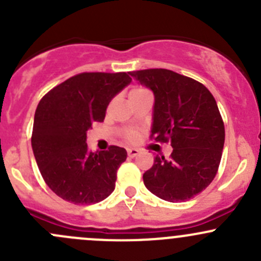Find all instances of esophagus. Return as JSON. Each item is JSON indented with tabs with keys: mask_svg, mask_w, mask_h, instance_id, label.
<instances>
[{
	"mask_svg": "<svg viewBox=\"0 0 261 261\" xmlns=\"http://www.w3.org/2000/svg\"><path fill=\"white\" fill-rule=\"evenodd\" d=\"M139 150L138 149H127V155H128V158H135L136 155L139 154Z\"/></svg>",
	"mask_w": 261,
	"mask_h": 261,
	"instance_id": "34e87169",
	"label": "esophagus"
}]
</instances>
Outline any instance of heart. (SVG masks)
<instances>
[{
    "label": "heart",
    "instance_id": "1",
    "mask_svg": "<svg viewBox=\"0 0 261 261\" xmlns=\"http://www.w3.org/2000/svg\"><path fill=\"white\" fill-rule=\"evenodd\" d=\"M146 89L145 88H140V87H136V88H133L130 91V98L136 96H140V94L146 93ZM121 136L125 141H127L128 144H135L138 143L139 139H140V133L135 128H123L121 130Z\"/></svg>",
    "mask_w": 261,
    "mask_h": 261
}]
</instances>
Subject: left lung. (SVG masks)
<instances>
[{
  "mask_svg": "<svg viewBox=\"0 0 261 261\" xmlns=\"http://www.w3.org/2000/svg\"><path fill=\"white\" fill-rule=\"evenodd\" d=\"M130 75L154 93L150 138L173 147L169 159L155 156L144 184L164 201H188L211 184L220 167L225 125L215 97L202 83L169 69Z\"/></svg>",
  "mask_w": 261,
  "mask_h": 261,
  "instance_id": "left-lung-1",
  "label": "left lung"
}]
</instances>
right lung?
Returning <instances> with one entry per match:
<instances>
[{
    "instance_id": "right-lung-1",
    "label": "right lung",
    "mask_w": 261,
    "mask_h": 261,
    "mask_svg": "<svg viewBox=\"0 0 261 261\" xmlns=\"http://www.w3.org/2000/svg\"><path fill=\"white\" fill-rule=\"evenodd\" d=\"M131 82L128 73H80L40 99L31 145L36 164L57 196L74 204H93L114 192L123 147L92 152L87 131L102 122L116 94Z\"/></svg>"
}]
</instances>
